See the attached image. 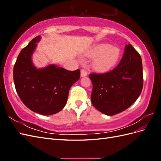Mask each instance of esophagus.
Segmentation results:
<instances>
[{"label": "esophagus", "mask_w": 161, "mask_h": 161, "mask_svg": "<svg viewBox=\"0 0 161 161\" xmlns=\"http://www.w3.org/2000/svg\"><path fill=\"white\" fill-rule=\"evenodd\" d=\"M87 75V71L85 69H82L80 70V76L81 77H84Z\"/></svg>", "instance_id": "esophagus-1"}]
</instances>
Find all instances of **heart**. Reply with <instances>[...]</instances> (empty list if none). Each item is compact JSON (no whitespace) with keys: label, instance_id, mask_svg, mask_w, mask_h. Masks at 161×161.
<instances>
[{"label":"heart","instance_id":"heart-1","mask_svg":"<svg viewBox=\"0 0 161 161\" xmlns=\"http://www.w3.org/2000/svg\"><path fill=\"white\" fill-rule=\"evenodd\" d=\"M91 55L95 56L92 61L93 69L99 72H107L118 64L121 52L118 47L108 43H101L92 48Z\"/></svg>","mask_w":161,"mask_h":161}]
</instances>
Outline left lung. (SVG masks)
Segmentation results:
<instances>
[{"mask_svg":"<svg viewBox=\"0 0 161 161\" xmlns=\"http://www.w3.org/2000/svg\"><path fill=\"white\" fill-rule=\"evenodd\" d=\"M92 83L91 102L107 115L124 111L137 99L143 87L142 58L130 43L125 46L124 55L114 69L89 75Z\"/></svg>","mask_w":161,"mask_h":161,"instance_id":"8db88e82","label":"left lung"}]
</instances>
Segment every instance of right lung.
<instances>
[{"instance_id":"right-lung-1","label":"right lung","mask_w":161,"mask_h":161,"mask_svg":"<svg viewBox=\"0 0 161 161\" xmlns=\"http://www.w3.org/2000/svg\"><path fill=\"white\" fill-rule=\"evenodd\" d=\"M40 40V36L33 38L19 53L13 80L19 98L26 107L36 113L50 115L64 108L70 87L79 79L80 72L69 71L55 64L36 68L31 57Z\"/></svg>"}]
</instances>
